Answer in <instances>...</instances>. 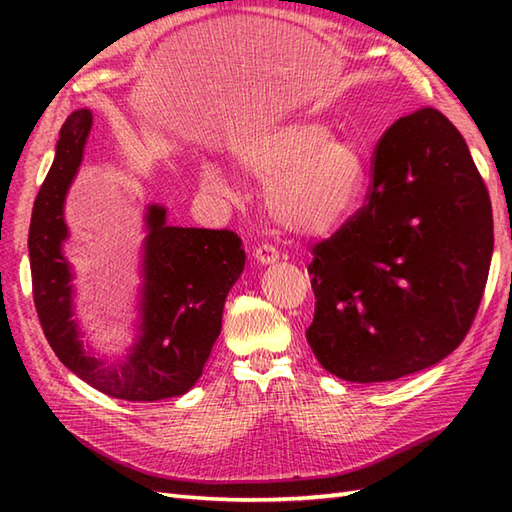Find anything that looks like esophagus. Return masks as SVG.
I'll use <instances>...</instances> for the list:
<instances>
[{
    "instance_id": "esophagus-1",
    "label": "esophagus",
    "mask_w": 512,
    "mask_h": 512,
    "mask_svg": "<svg viewBox=\"0 0 512 512\" xmlns=\"http://www.w3.org/2000/svg\"><path fill=\"white\" fill-rule=\"evenodd\" d=\"M253 257H255L257 264L270 266V264H275L277 259H279V250L275 246H270V244H262V246H257L253 250Z\"/></svg>"
}]
</instances>
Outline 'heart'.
Returning a JSON list of instances; mask_svg holds the SVG:
<instances>
[{
  "label": "heart",
  "instance_id": "b5f03b06",
  "mask_svg": "<svg viewBox=\"0 0 512 512\" xmlns=\"http://www.w3.org/2000/svg\"><path fill=\"white\" fill-rule=\"evenodd\" d=\"M242 167L266 184V209L284 231L319 237L336 231L365 191V158L350 140L332 138L328 125L295 121L277 125L237 149ZM204 187L231 193L215 165L202 169Z\"/></svg>",
  "mask_w": 512,
  "mask_h": 512
}]
</instances>
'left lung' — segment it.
<instances>
[{
  "label": "left lung",
  "mask_w": 512,
  "mask_h": 512,
  "mask_svg": "<svg viewBox=\"0 0 512 512\" xmlns=\"http://www.w3.org/2000/svg\"><path fill=\"white\" fill-rule=\"evenodd\" d=\"M367 204L308 266L317 361L350 383H387L458 347L486 288L493 209L462 134L422 107L378 140Z\"/></svg>",
  "instance_id": "1"
}]
</instances>
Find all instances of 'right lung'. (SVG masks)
Listing matches in <instances>:
<instances>
[{"mask_svg": "<svg viewBox=\"0 0 512 512\" xmlns=\"http://www.w3.org/2000/svg\"><path fill=\"white\" fill-rule=\"evenodd\" d=\"M90 129V110L68 116L32 206L28 255L43 334L72 374L107 396L129 402L182 396L198 383L220 336L226 295L246 262L242 239L233 231L169 226L165 206L149 204L136 341L116 363L90 352L74 319V273L63 255L70 235L65 195L81 167Z\"/></svg>", "mask_w": 512, "mask_h": 512, "instance_id": "right-lung-1", "label": "right lung"}]
</instances>
